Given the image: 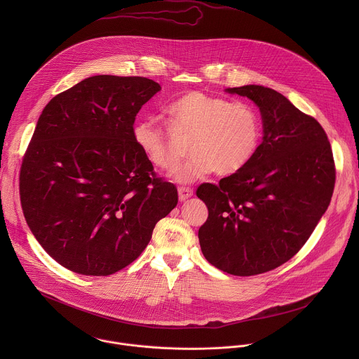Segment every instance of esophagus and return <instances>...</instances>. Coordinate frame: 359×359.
I'll use <instances>...</instances> for the list:
<instances>
[{"label":"esophagus","mask_w":359,"mask_h":359,"mask_svg":"<svg viewBox=\"0 0 359 359\" xmlns=\"http://www.w3.org/2000/svg\"><path fill=\"white\" fill-rule=\"evenodd\" d=\"M178 196H180V201H181V202H185V201H188L189 198L194 196V189L181 187V188H178Z\"/></svg>","instance_id":"34e87169"}]
</instances>
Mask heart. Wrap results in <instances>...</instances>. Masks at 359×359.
Returning <instances> with one entry per match:
<instances>
[{
    "instance_id": "obj_1",
    "label": "heart",
    "mask_w": 359,
    "mask_h": 359,
    "mask_svg": "<svg viewBox=\"0 0 359 359\" xmlns=\"http://www.w3.org/2000/svg\"><path fill=\"white\" fill-rule=\"evenodd\" d=\"M167 113L181 133L191 135L192 156L177 170L174 178L178 182H191L211 171L217 175L235 174L256 154L261 120L249 103L192 91L170 103ZM133 140L154 167L172 171L178 164V154L168 144L164 130L154 121H137Z\"/></svg>"
}]
</instances>
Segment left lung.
<instances>
[{"instance_id": "left-lung-1", "label": "left lung", "mask_w": 359, "mask_h": 359, "mask_svg": "<svg viewBox=\"0 0 359 359\" xmlns=\"http://www.w3.org/2000/svg\"><path fill=\"white\" fill-rule=\"evenodd\" d=\"M225 91L258 106L262 142L241 171L198 188L208 208L199 243L215 268L252 276L304 246L330 203L336 170L322 126L286 97L255 84Z\"/></svg>"}]
</instances>
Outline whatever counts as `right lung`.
<instances>
[{"mask_svg":"<svg viewBox=\"0 0 359 359\" xmlns=\"http://www.w3.org/2000/svg\"><path fill=\"white\" fill-rule=\"evenodd\" d=\"M160 90L147 77L100 74L44 107L19 192L30 231L62 266L93 276L123 269L178 203L133 140L137 113Z\"/></svg>","mask_w":359,"mask_h":359,"instance_id":"right-lung-1","label":"right lung"}]
</instances>
